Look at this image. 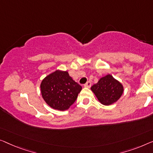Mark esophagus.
<instances>
[{"label":"esophagus","mask_w":153,"mask_h":153,"mask_svg":"<svg viewBox=\"0 0 153 153\" xmlns=\"http://www.w3.org/2000/svg\"><path fill=\"white\" fill-rule=\"evenodd\" d=\"M91 86V83L90 81L87 82H86V83L84 85V87H86V88H90Z\"/></svg>","instance_id":"obj_1"}]
</instances>
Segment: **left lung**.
<instances>
[{
    "label": "left lung",
    "instance_id": "left-lung-1",
    "mask_svg": "<svg viewBox=\"0 0 153 153\" xmlns=\"http://www.w3.org/2000/svg\"><path fill=\"white\" fill-rule=\"evenodd\" d=\"M91 89L100 103L105 106L115 103L124 93L122 84L111 74L101 77Z\"/></svg>",
    "mask_w": 153,
    "mask_h": 153
}]
</instances>
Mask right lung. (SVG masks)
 <instances>
[{"label":"right lung","mask_w":153,"mask_h":153,"mask_svg":"<svg viewBox=\"0 0 153 153\" xmlns=\"http://www.w3.org/2000/svg\"><path fill=\"white\" fill-rule=\"evenodd\" d=\"M82 86L73 79L67 71L56 70L40 83L41 95L51 108L66 111L76 101Z\"/></svg>","instance_id":"right-lung-1"}]
</instances>
